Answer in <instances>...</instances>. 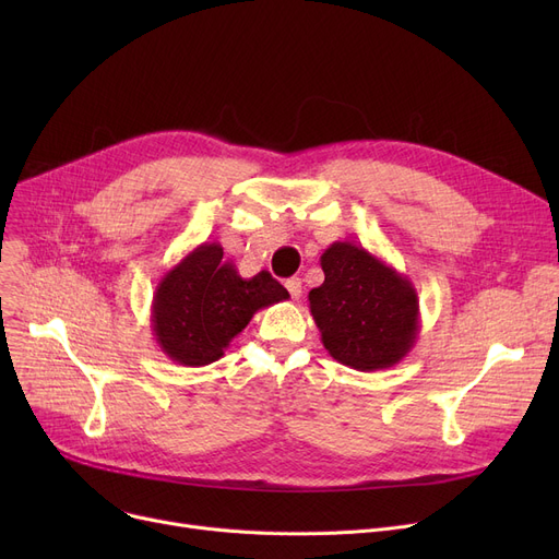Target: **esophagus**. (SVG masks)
<instances>
[{"instance_id":"34e87169","label":"esophagus","mask_w":559,"mask_h":559,"mask_svg":"<svg viewBox=\"0 0 559 559\" xmlns=\"http://www.w3.org/2000/svg\"><path fill=\"white\" fill-rule=\"evenodd\" d=\"M285 287H287L292 299H299V297H301V292H304L301 278H297V276H295V278H287V281H285Z\"/></svg>"}]
</instances>
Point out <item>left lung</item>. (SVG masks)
<instances>
[{"mask_svg":"<svg viewBox=\"0 0 559 559\" xmlns=\"http://www.w3.org/2000/svg\"><path fill=\"white\" fill-rule=\"evenodd\" d=\"M319 262L324 283L308 301L331 358L358 371L399 365L421 329L413 281L354 242H333Z\"/></svg>","mask_w":559,"mask_h":559,"instance_id":"8db88e82","label":"left lung"}]
</instances>
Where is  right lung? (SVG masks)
Here are the masks:
<instances>
[{"label":"right lung","instance_id":"1","mask_svg":"<svg viewBox=\"0 0 559 559\" xmlns=\"http://www.w3.org/2000/svg\"><path fill=\"white\" fill-rule=\"evenodd\" d=\"M285 299L287 289L267 272L242 278L219 242H203L156 285L152 331L169 360L205 367L224 356L258 310Z\"/></svg>","mask_w":559,"mask_h":559}]
</instances>
